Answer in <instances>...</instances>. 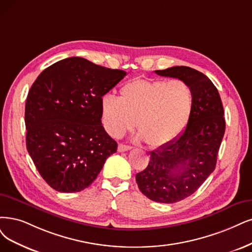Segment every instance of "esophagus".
<instances>
[{
    "label": "esophagus",
    "mask_w": 252,
    "mask_h": 252,
    "mask_svg": "<svg viewBox=\"0 0 252 252\" xmlns=\"http://www.w3.org/2000/svg\"><path fill=\"white\" fill-rule=\"evenodd\" d=\"M131 146H128V145H126V144H119L118 145V152L119 153H124V152H127V151H129L131 150Z\"/></svg>",
    "instance_id": "1"
}]
</instances>
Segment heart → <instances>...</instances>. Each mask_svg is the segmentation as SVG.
<instances>
[{
  "label": "heart",
  "instance_id": "heart-1",
  "mask_svg": "<svg viewBox=\"0 0 252 252\" xmlns=\"http://www.w3.org/2000/svg\"><path fill=\"white\" fill-rule=\"evenodd\" d=\"M119 98L102 96L101 120L113 137L123 136L136 121L139 137L151 146L172 141L187 126L194 108L191 86L183 80L136 79L121 87Z\"/></svg>",
  "mask_w": 252,
  "mask_h": 252
}]
</instances>
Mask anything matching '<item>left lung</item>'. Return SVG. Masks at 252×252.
Wrapping results in <instances>:
<instances>
[{
    "instance_id": "8db88e82",
    "label": "left lung",
    "mask_w": 252,
    "mask_h": 252,
    "mask_svg": "<svg viewBox=\"0 0 252 252\" xmlns=\"http://www.w3.org/2000/svg\"><path fill=\"white\" fill-rule=\"evenodd\" d=\"M155 72L185 81L194 94L193 112L185 131L151 152L147 167L136 174L138 187L147 198L174 203L189 197L215 169L225 132L224 111L217 88L202 72L188 66Z\"/></svg>"
}]
</instances>
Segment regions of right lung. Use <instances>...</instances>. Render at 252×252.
<instances>
[{"label":"right lung","mask_w":252,"mask_h":252,"mask_svg":"<svg viewBox=\"0 0 252 252\" xmlns=\"http://www.w3.org/2000/svg\"><path fill=\"white\" fill-rule=\"evenodd\" d=\"M126 71L70 57L45 68L28 93V153L56 191L80 192L96 179L117 143L101 126L100 100Z\"/></svg>","instance_id":"1"}]
</instances>
